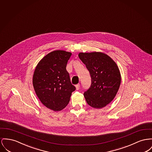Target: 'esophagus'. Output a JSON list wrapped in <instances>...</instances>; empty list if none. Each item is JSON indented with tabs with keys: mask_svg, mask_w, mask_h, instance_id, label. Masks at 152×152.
I'll use <instances>...</instances> for the list:
<instances>
[{
	"mask_svg": "<svg viewBox=\"0 0 152 152\" xmlns=\"http://www.w3.org/2000/svg\"><path fill=\"white\" fill-rule=\"evenodd\" d=\"M80 84H77L76 86V88L77 90H79L80 88Z\"/></svg>",
	"mask_w": 152,
	"mask_h": 152,
	"instance_id": "obj_1",
	"label": "esophagus"
}]
</instances>
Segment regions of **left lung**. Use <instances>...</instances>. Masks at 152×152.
Instances as JSON below:
<instances>
[{"label": "left lung", "instance_id": "left-lung-1", "mask_svg": "<svg viewBox=\"0 0 152 152\" xmlns=\"http://www.w3.org/2000/svg\"><path fill=\"white\" fill-rule=\"evenodd\" d=\"M79 57L88 70L91 84L84 93L91 107L102 108L115 98L121 77L119 68L111 57L100 52L80 53Z\"/></svg>", "mask_w": 152, "mask_h": 152}]
</instances>
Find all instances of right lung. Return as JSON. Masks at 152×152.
<instances>
[{
    "instance_id": "right-lung-1",
    "label": "right lung",
    "mask_w": 152,
    "mask_h": 152,
    "mask_svg": "<svg viewBox=\"0 0 152 152\" xmlns=\"http://www.w3.org/2000/svg\"><path fill=\"white\" fill-rule=\"evenodd\" d=\"M71 55L64 50L48 54L38 64L33 75V84L38 98L46 107L55 111L67 106L72 92L76 89L66 69Z\"/></svg>"
}]
</instances>
